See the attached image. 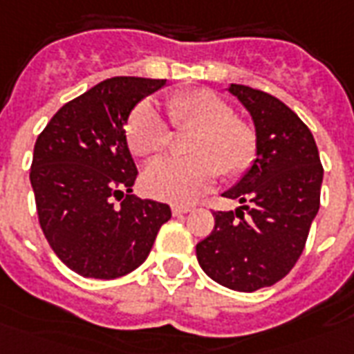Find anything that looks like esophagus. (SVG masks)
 <instances>
[{
  "label": "esophagus",
  "instance_id": "esophagus-1",
  "mask_svg": "<svg viewBox=\"0 0 354 354\" xmlns=\"http://www.w3.org/2000/svg\"><path fill=\"white\" fill-rule=\"evenodd\" d=\"M188 211H190V207H188V205H174V207H171V213H174L175 216L185 215V213H188Z\"/></svg>",
  "mask_w": 354,
  "mask_h": 354
}]
</instances>
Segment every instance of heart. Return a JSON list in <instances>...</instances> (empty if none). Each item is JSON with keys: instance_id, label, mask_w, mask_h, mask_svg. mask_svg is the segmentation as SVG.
Masks as SVG:
<instances>
[{"instance_id": "heart-1", "label": "heart", "mask_w": 354, "mask_h": 354, "mask_svg": "<svg viewBox=\"0 0 354 354\" xmlns=\"http://www.w3.org/2000/svg\"><path fill=\"white\" fill-rule=\"evenodd\" d=\"M167 122L175 131H190L188 158H166L147 167V192L171 203H190L223 180L241 179L257 158V130L234 115L232 105L211 90H183L164 97ZM174 133L149 103L126 120V143L133 156L152 160L169 149Z\"/></svg>"}]
</instances>
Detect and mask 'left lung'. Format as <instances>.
Instances as JSON below:
<instances>
[{"instance_id": "8db88e82", "label": "left lung", "mask_w": 354, "mask_h": 354, "mask_svg": "<svg viewBox=\"0 0 354 354\" xmlns=\"http://www.w3.org/2000/svg\"><path fill=\"white\" fill-rule=\"evenodd\" d=\"M251 113L257 160L224 198L234 211H213L215 228L196 245L202 270L218 285L252 292L275 285L298 262L321 205L322 164L313 133L275 95L245 84L228 88Z\"/></svg>"}]
</instances>
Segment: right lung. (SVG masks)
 Listing matches in <instances>:
<instances>
[{"mask_svg":"<svg viewBox=\"0 0 354 354\" xmlns=\"http://www.w3.org/2000/svg\"><path fill=\"white\" fill-rule=\"evenodd\" d=\"M164 84L107 79L60 107L35 141L30 180L41 230L56 257L82 277L133 272L171 218L167 203L130 196L138 167L124 130L131 109Z\"/></svg>","mask_w":354,"mask_h":354,"instance_id":"add662e5","label":"right lung"}]
</instances>
